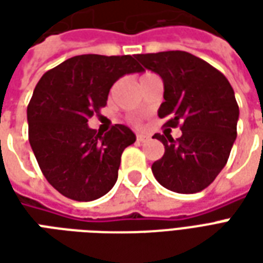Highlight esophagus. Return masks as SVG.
Returning <instances> with one entry per match:
<instances>
[{"label":"esophagus","mask_w":263,"mask_h":263,"mask_svg":"<svg viewBox=\"0 0 263 263\" xmlns=\"http://www.w3.org/2000/svg\"><path fill=\"white\" fill-rule=\"evenodd\" d=\"M137 141L138 142H146V141H149V137L148 135H143V134H138L137 135Z\"/></svg>","instance_id":"obj_1"}]
</instances>
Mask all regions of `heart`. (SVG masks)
Masks as SVG:
<instances>
[{
	"mask_svg": "<svg viewBox=\"0 0 263 263\" xmlns=\"http://www.w3.org/2000/svg\"><path fill=\"white\" fill-rule=\"evenodd\" d=\"M148 74H151V73H145V74H143L142 77H145V76H148ZM142 77H141V79H142Z\"/></svg>",
	"mask_w": 263,
	"mask_h": 263,
	"instance_id": "b5f03b06",
	"label": "heart"
}]
</instances>
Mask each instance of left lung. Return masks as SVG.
<instances>
[{
	"mask_svg": "<svg viewBox=\"0 0 263 263\" xmlns=\"http://www.w3.org/2000/svg\"><path fill=\"white\" fill-rule=\"evenodd\" d=\"M145 69L163 80L158 115L167 129L180 126L182 137L155 134L165 154L152 165L155 179L176 193H197L226 166L237 138L239 117L235 94L221 71L187 52L135 54Z\"/></svg>",
	"mask_w": 263,
	"mask_h": 263,
	"instance_id": "1",
	"label": "left lung"
}]
</instances>
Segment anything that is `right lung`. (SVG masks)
<instances>
[{
    "instance_id": "obj_1",
    "label": "right lung",
    "mask_w": 263,
    "mask_h": 263,
    "mask_svg": "<svg viewBox=\"0 0 263 263\" xmlns=\"http://www.w3.org/2000/svg\"><path fill=\"white\" fill-rule=\"evenodd\" d=\"M142 71L129 54H80L42 76L26 109L28 134L43 176L60 194L91 201L114 187L121 155L137 137L122 124L97 134L87 122L107 105L115 81Z\"/></svg>"
}]
</instances>
